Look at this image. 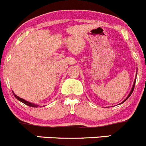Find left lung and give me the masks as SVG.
Masks as SVG:
<instances>
[{
  "label": "left lung",
  "instance_id": "obj_1",
  "mask_svg": "<svg viewBox=\"0 0 146 146\" xmlns=\"http://www.w3.org/2000/svg\"><path fill=\"white\" fill-rule=\"evenodd\" d=\"M136 75H137V74H136ZM135 78H136V77H135ZM135 81H136V79H135V81H134V83H133V87H132V89H131V92H130V94H128V96H127V98H126V99H125V100H124V101H123V102H122V103H123V102H125V101H126V100H127V99H128V98H129V97H130V96H131V94H132V93H133V89H134V87H135Z\"/></svg>",
  "mask_w": 146,
  "mask_h": 146
}]
</instances>
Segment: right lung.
I'll return each instance as SVG.
<instances>
[{
  "label": "right lung",
  "instance_id": "1",
  "mask_svg": "<svg viewBox=\"0 0 146 146\" xmlns=\"http://www.w3.org/2000/svg\"><path fill=\"white\" fill-rule=\"evenodd\" d=\"M13 94H14V96H15V97L16 98V99H18V100H19L20 102H22V103H24L25 104L27 105V106H31V107H38V105L34 104H32V103H30V102H27V101L24 100L23 99H21V98H20L19 96H17V95H15L14 93H13Z\"/></svg>",
  "mask_w": 146,
  "mask_h": 146
}]
</instances>
